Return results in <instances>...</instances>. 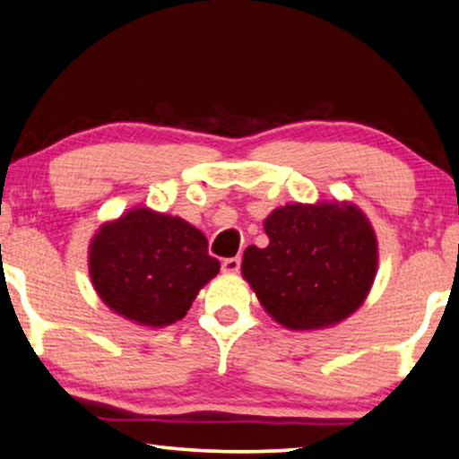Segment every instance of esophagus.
I'll use <instances>...</instances> for the list:
<instances>
[{
	"label": "esophagus",
	"mask_w": 459,
	"mask_h": 459,
	"mask_svg": "<svg viewBox=\"0 0 459 459\" xmlns=\"http://www.w3.org/2000/svg\"><path fill=\"white\" fill-rule=\"evenodd\" d=\"M238 270H241V257H227L222 262V272L237 273Z\"/></svg>",
	"instance_id": "obj_1"
}]
</instances>
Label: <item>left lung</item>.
Instances as JSON below:
<instances>
[{
  "instance_id": "obj_1",
  "label": "left lung",
  "mask_w": 459,
  "mask_h": 459,
  "mask_svg": "<svg viewBox=\"0 0 459 459\" xmlns=\"http://www.w3.org/2000/svg\"><path fill=\"white\" fill-rule=\"evenodd\" d=\"M264 229L270 245H249L241 270L278 324L319 330L359 309L377 273V238L357 206L289 204Z\"/></svg>"
}]
</instances>
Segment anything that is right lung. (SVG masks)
<instances>
[{
    "instance_id": "add662e5",
    "label": "right lung",
    "mask_w": 459,
    "mask_h": 459,
    "mask_svg": "<svg viewBox=\"0 0 459 459\" xmlns=\"http://www.w3.org/2000/svg\"><path fill=\"white\" fill-rule=\"evenodd\" d=\"M88 262L99 297L119 316L150 327L186 316L221 270L200 230L146 208L105 224L92 238Z\"/></svg>"
}]
</instances>
